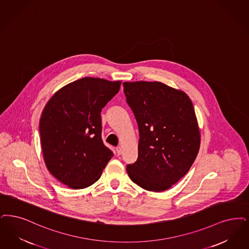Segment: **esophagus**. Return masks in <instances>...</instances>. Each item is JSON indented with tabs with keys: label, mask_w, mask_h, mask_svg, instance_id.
Returning <instances> with one entry per match:
<instances>
[{
	"label": "esophagus",
	"mask_w": 249,
	"mask_h": 249,
	"mask_svg": "<svg viewBox=\"0 0 249 249\" xmlns=\"http://www.w3.org/2000/svg\"><path fill=\"white\" fill-rule=\"evenodd\" d=\"M121 153H122L121 146H118V147H117V154H118V155H121Z\"/></svg>",
	"instance_id": "34e87169"
}]
</instances>
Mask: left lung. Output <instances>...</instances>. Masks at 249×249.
Masks as SVG:
<instances>
[{"mask_svg": "<svg viewBox=\"0 0 249 249\" xmlns=\"http://www.w3.org/2000/svg\"><path fill=\"white\" fill-rule=\"evenodd\" d=\"M139 129L138 159L127 165L130 179L147 191L168 190L198 154L200 131L188 95L159 81L123 82Z\"/></svg>", "mask_w": 249, "mask_h": 249, "instance_id": "1", "label": "left lung"}]
</instances>
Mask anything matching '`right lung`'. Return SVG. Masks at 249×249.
<instances>
[{"instance_id": "add662e5", "label": "right lung", "mask_w": 249, "mask_h": 249, "mask_svg": "<svg viewBox=\"0 0 249 249\" xmlns=\"http://www.w3.org/2000/svg\"><path fill=\"white\" fill-rule=\"evenodd\" d=\"M120 84L82 78L57 90L42 111L39 129L44 162L70 188L93 184L114 156L102 140L101 111Z\"/></svg>"}]
</instances>
